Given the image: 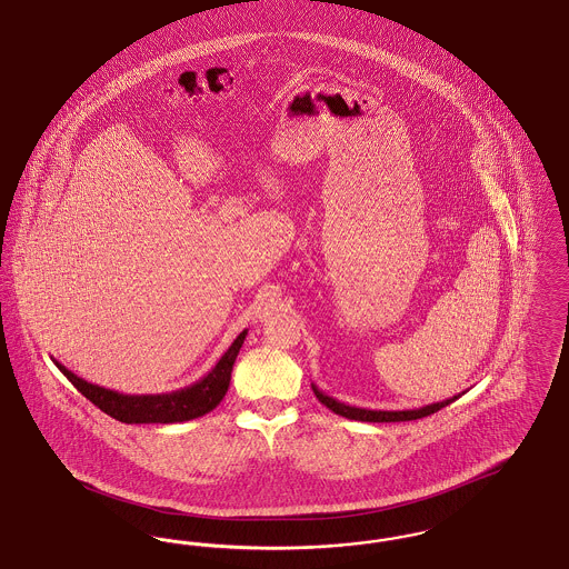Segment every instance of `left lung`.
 <instances>
[{
    "mask_svg": "<svg viewBox=\"0 0 569 569\" xmlns=\"http://www.w3.org/2000/svg\"><path fill=\"white\" fill-rule=\"evenodd\" d=\"M313 388V395L318 397V401L322 406L328 407L330 411L343 416V418H350V420H360V422H406V420H418V418H425V416H431L435 411H439L441 407L450 406L459 399L460 395L452 397V399H446V401H439V403H431V406L418 407V409H399V411H381V409H365V407L346 406L332 397L325 395L316 383H311Z\"/></svg>",
    "mask_w": 569,
    "mask_h": 569,
    "instance_id": "1",
    "label": "left lung"
}]
</instances>
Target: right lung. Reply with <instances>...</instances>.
<instances>
[{"label":"right lung","instance_id":"1","mask_svg":"<svg viewBox=\"0 0 569 569\" xmlns=\"http://www.w3.org/2000/svg\"><path fill=\"white\" fill-rule=\"evenodd\" d=\"M244 337H247V330L232 341V346L217 360L216 367L204 378L193 381L191 386H186L181 390H172L163 395H123L110 388H102L98 383L84 381L72 371H68L54 358L53 362L57 369L74 383V388L81 392L82 397H87L93 406L109 413L110 418L126 425H174V422L200 418L221 403V399L228 392L232 367L239 350L243 348Z\"/></svg>","mask_w":569,"mask_h":569}]
</instances>
